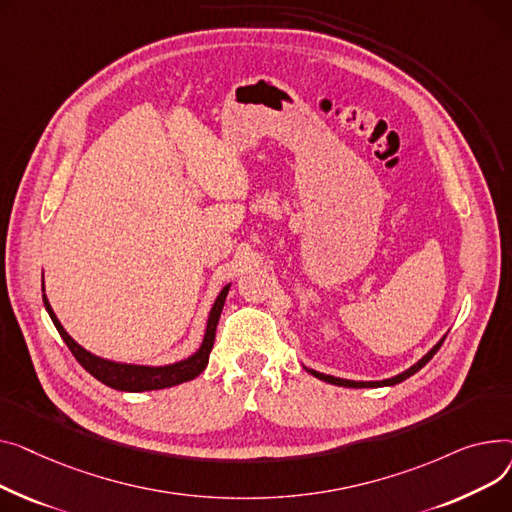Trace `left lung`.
Returning <instances> with one entry per match:
<instances>
[{"label": "left lung", "mask_w": 512, "mask_h": 512, "mask_svg": "<svg viewBox=\"0 0 512 512\" xmlns=\"http://www.w3.org/2000/svg\"><path fill=\"white\" fill-rule=\"evenodd\" d=\"M444 339H446V335L422 357V359H417V362L411 366V368H407L405 372H401V374H397V376H390V378H384V380H347V378H337V376H330V374H322V372H316V370H312V368H306L314 378H320V380H324V382H328V384H337V386H347V388H380V386H395V384H399V382H403V380H407L409 376H413L415 372H419L422 370L430 359L436 355V351L440 349V345L444 343Z\"/></svg>", "instance_id": "left-lung-1"}]
</instances>
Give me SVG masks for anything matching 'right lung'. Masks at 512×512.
I'll return each instance as SVG.
<instances>
[{
	"instance_id": "obj_1",
	"label": "right lung",
	"mask_w": 512,
	"mask_h": 512,
	"mask_svg": "<svg viewBox=\"0 0 512 512\" xmlns=\"http://www.w3.org/2000/svg\"><path fill=\"white\" fill-rule=\"evenodd\" d=\"M229 287H231V283H227L219 291V295L215 297L213 308H210L208 318H206L204 337H202L200 347L192 355L179 359V362L163 364V366L113 362V359L90 353L80 343H76L68 335V330L62 326V322L57 320V316H55V312L49 304V299L45 295V283H43V304H45V310H47L53 326L57 328L59 337L64 339V343L68 345L72 355L78 359V364L90 376H95L99 382H103V384H107L115 390H124V393H144V390H161V388H169V386H175V384L188 382V380L196 378L206 368L210 349H213V343H215V330H217L223 306H225V297L229 293Z\"/></svg>"
}]
</instances>
